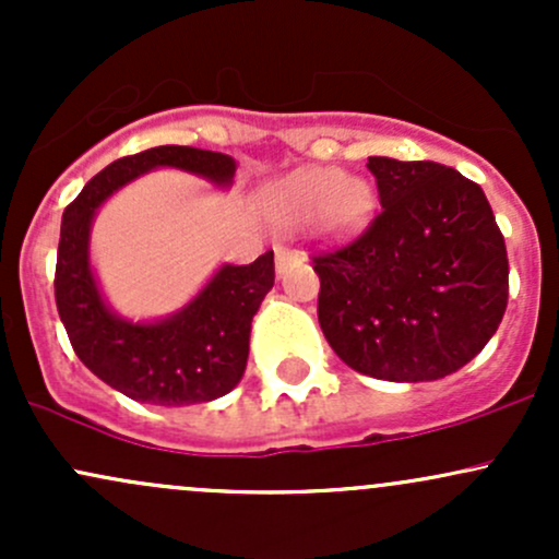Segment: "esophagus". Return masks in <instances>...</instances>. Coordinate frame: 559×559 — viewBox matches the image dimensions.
Masks as SVG:
<instances>
[{
  "mask_svg": "<svg viewBox=\"0 0 559 559\" xmlns=\"http://www.w3.org/2000/svg\"><path fill=\"white\" fill-rule=\"evenodd\" d=\"M294 252L288 247H275V271H278V275L286 271L288 262H292Z\"/></svg>",
  "mask_w": 559,
  "mask_h": 559,
  "instance_id": "1",
  "label": "esophagus"
}]
</instances>
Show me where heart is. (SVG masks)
Segmentation results:
<instances>
[{"instance_id":"heart-1","label":"heart","mask_w":559,"mask_h":559,"mask_svg":"<svg viewBox=\"0 0 559 559\" xmlns=\"http://www.w3.org/2000/svg\"><path fill=\"white\" fill-rule=\"evenodd\" d=\"M267 210L286 223H305L320 215L325 230L355 236L376 215V191L338 168H305L262 191Z\"/></svg>"}]
</instances>
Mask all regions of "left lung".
Returning <instances> with one entry per match:
<instances>
[{"mask_svg": "<svg viewBox=\"0 0 559 559\" xmlns=\"http://www.w3.org/2000/svg\"><path fill=\"white\" fill-rule=\"evenodd\" d=\"M381 213L362 236L312 258L318 320L357 373L439 381L502 323L510 265L478 183L447 165L368 157Z\"/></svg>", "mask_w": 559, "mask_h": 559, "instance_id": "left-lung-1", "label": "left lung"}]
</instances>
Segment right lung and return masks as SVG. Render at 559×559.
<instances>
[{"mask_svg":"<svg viewBox=\"0 0 559 559\" xmlns=\"http://www.w3.org/2000/svg\"><path fill=\"white\" fill-rule=\"evenodd\" d=\"M155 168L230 186L236 163L221 152L168 144L120 157L96 173L62 213L55 299L75 355L96 378L136 402L183 407L213 402L241 381L252 318L273 288L275 267L273 252L249 265H223L183 310L152 323L115 316L88 262V230L107 197Z\"/></svg>","mask_w":559,"mask_h":559,"instance_id":"1","label":"right lung"}]
</instances>
